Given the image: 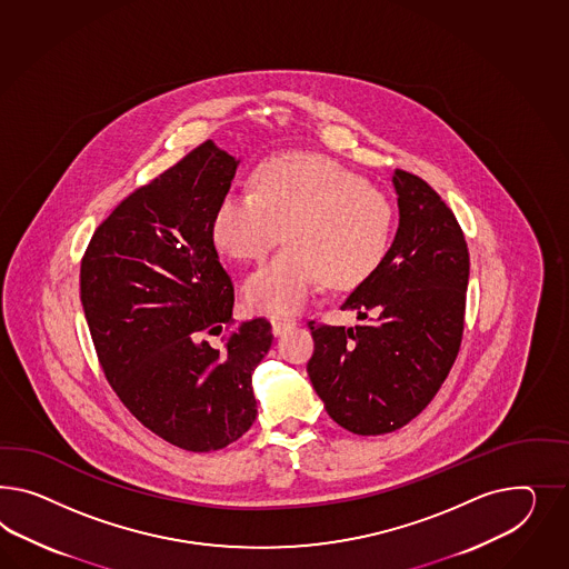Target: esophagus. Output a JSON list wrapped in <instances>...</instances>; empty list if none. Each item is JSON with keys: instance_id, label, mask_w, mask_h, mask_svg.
I'll use <instances>...</instances> for the list:
<instances>
[{"instance_id": "34e87169", "label": "esophagus", "mask_w": 569, "mask_h": 569, "mask_svg": "<svg viewBox=\"0 0 569 569\" xmlns=\"http://www.w3.org/2000/svg\"><path fill=\"white\" fill-rule=\"evenodd\" d=\"M292 319H271V329H273V333L276 336H281V333H286L288 329H292L293 327Z\"/></svg>"}]
</instances>
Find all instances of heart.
I'll list each match as a JSON object with an SVG mask.
<instances>
[{"mask_svg": "<svg viewBox=\"0 0 569 569\" xmlns=\"http://www.w3.org/2000/svg\"><path fill=\"white\" fill-rule=\"evenodd\" d=\"M288 244L244 279L246 302L288 315L312 288L348 290L383 262L393 207L383 190L323 154L288 153L257 169L254 190L236 188L217 204L213 240L231 259H259L281 238Z\"/></svg>", "mask_w": 569, "mask_h": 569, "instance_id": "heart-1", "label": "heart"}]
</instances>
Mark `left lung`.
<instances>
[{"label": "left lung", "instance_id": "1", "mask_svg": "<svg viewBox=\"0 0 569 569\" xmlns=\"http://www.w3.org/2000/svg\"><path fill=\"white\" fill-rule=\"evenodd\" d=\"M400 228L381 267L341 308L369 323L308 321L310 383L339 427L383 435L435 398L460 352L470 254L460 223L422 178L396 169Z\"/></svg>", "mask_w": 569, "mask_h": 569}]
</instances>
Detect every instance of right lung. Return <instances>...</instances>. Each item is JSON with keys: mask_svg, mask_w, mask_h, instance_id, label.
<instances>
[{"mask_svg": "<svg viewBox=\"0 0 569 569\" xmlns=\"http://www.w3.org/2000/svg\"><path fill=\"white\" fill-rule=\"evenodd\" d=\"M236 157L204 140L140 186L94 230L80 261V302L111 389L142 427L204 453L252 427V372L271 323L231 317L233 283L213 242ZM228 328L224 346L203 338Z\"/></svg>", "mask_w": 569, "mask_h": 569, "instance_id": "right-lung-1", "label": "right lung"}]
</instances>
